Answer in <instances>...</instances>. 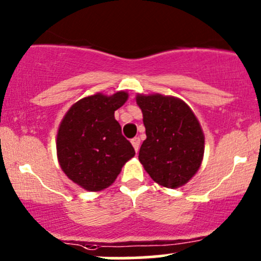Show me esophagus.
Masks as SVG:
<instances>
[{"label": "esophagus", "instance_id": "34e87169", "mask_svg": "<svg viewBox=\"0 0 261 261\" xmlns=\"http://www.w3.org/2000/svg\"><path fill=\"white\" fill-rule=\"evenodd\" d=\"M140 142H141V140L139 139V137H135V139L131 140V144H133L134 148H135L136 152H139V148H140Z\"/></svg>", "mask_w": 261, "mask_h": 261}]
</instances>
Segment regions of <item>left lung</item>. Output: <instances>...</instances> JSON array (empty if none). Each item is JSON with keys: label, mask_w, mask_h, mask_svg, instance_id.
Here are the masks:
<instances>
[{"label": "left lung", "mask_w": 261, "mask_h": 261, "mask_svg": "<svg viewBox=\"0 0 261 261\" xmlns=\"http://www.w3.org/2000/svg\"><path fill=\"white\" fill-rule=\"evenodd\" d=\"M146 140L139 160L154 182L166 188L185 186L199 170L204 154V134L185 101L161 94H137Z\"/></svg>", "instance_id": "1"}]
</instances>
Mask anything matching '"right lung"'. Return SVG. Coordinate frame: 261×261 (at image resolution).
Masks as SVG:
<instances>
[{"instance_id":"add662e5","label":"right lung","mask_w":261,"mask_h":261,"mask_svg":"<svg viewBox=\"0 0 261 261\" xmlns=\"http://www.w3.org/2000/svg\"><path fill=\"white\" fill-rule=\"evenodd\" d=\"M128 98L96 93L78 100L67 111L57 134V157L62 171L83 190L99 192L115 182L122 166L135 156L121 134L115 111Z\"/></svg>"}]
</instances>
